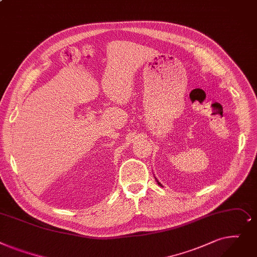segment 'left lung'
<instances>
[{
	"instance_id": "8db88e82",
	"label": "left lung",
	"mask_w": 257,
	"mask_h": 257,
	"mask_svg": "<svg viewBox=\"0 0 257 257\" xmlns=\"http://www.w3.org/2000/svg\"><path fill=\"white\" fill-rule=\"evenodd\" d=\"M156 180H157V183H158V185H159V186H161V187H163V186H162V184H161V183H160V182H159V180H158V179H157V178H156Z\"/></svg>"
}]
</instances>
